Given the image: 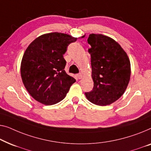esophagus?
I'll use <instances>...</instances> for the list:
<instances>
[{
    "mask_svg": "<svg viewBox=\"0 0 151 151\" xmlns=\"http://www.w3.org/2000/svg\"><path fill=\"white\" fill-rule=\"evenodd\" d=\"M77 76H78V79H81V78H83V75H82L81 73H80V74H78V75H77Z\"/></svg>",
    "mask_w": 151,
    "mask_h": 151,
    "instance_id": "esophagus-1",
    "label": "esophagus"
}]
</instances>
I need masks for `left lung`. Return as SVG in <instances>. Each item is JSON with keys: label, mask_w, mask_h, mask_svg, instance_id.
Listing matches in <instances>:
<instances>
[{"label": "left lung", "mask_w": 151, "mask_h": 151, "mask_svg": "<svg viewBox=\"0 0 151 151\" xmlns=\"http://www.w3.org/2000/svg\"><path fill=\"white\" fill-rule=\"evenodd\" d=\"M92 78L94 88L86 93L89 101L106 106L122 96L131 77V63L126 52L117 42L102 34L89 35Z\"/></svg>", "instance_id": "8db88e82"}]
</instances>
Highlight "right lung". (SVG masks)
I'll return each instance as SVG.
<instances>
[{"label": "right lung", "instance_id": "right-lung-1", "mask_svg": "<svg viewBox=\"0 0 151 151\" xmlns=\"http://www.w3.org/2000/svg\"><path fill=\"white\" fill-rule=\"evenodd\" d=\"M76 40L65 33H46L34 40L25 50L20 65L22 83L40 103L51 105L62 101L76 81L64 70L63 55Z\"/></svg>", "mask_w": 151, "mask_h": 151}]
</instances>
